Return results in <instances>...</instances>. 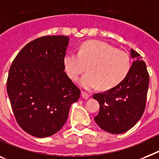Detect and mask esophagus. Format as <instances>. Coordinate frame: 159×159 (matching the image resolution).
Returning <instances> with one entry per match:
<instances>
[{"label": "esophagus", "mask_w": 159, "mask_h": 159, "mask_svg": "<svg viewBox=\"0 0 159 159\" xmlns=\"http://www.w3.org/2000/svg\"><path fill=\"white\" fill-rule=\"evenodd\" d=\"M81 95H82V97L83 98H85V99H87V98H89V97H90V94H87V93H86V92L84 91H82V93H81Z\"/></svg>", "instance_id": "obj_1"}]
</instances>
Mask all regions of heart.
<instances>
[{
	"label": "heart",
	"instance_id": "1",
	"mask_svg": "<svg viewBox=\"0 0 159 159\" xmlns=\"http://www.w3.org/2000/svg\"><path fill=\"white\" fill-rule=\"evenodd\" d=\"M64 66L72 80L77 79L87 66L88 73L78 81L79 86L85 90L99 86L102 90H109L126 77L130 69V57L128 53L105 43L89 41L82 45L78 53L65 55Z\"/></svg>",
	"mask_w": 159,
	"mask_h": 159
}]
</instances>
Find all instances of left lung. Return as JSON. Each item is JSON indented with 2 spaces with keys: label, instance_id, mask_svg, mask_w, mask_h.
<instances>
[{
  "label": "left lung",
  "instance_id": "obj_1",
  "mask_svg": "<svg viewBox=\"0 0 159 159\" xmlns=\"http://www.w3.org/2000/svg\"><path fill=\"white\" fill-rule=\"evenodd\" d=\"M130 55L135 61L125 79L111 90L93 96L100 107L94 117L96 124L112 134H121L133 128L145 111L149 73L140 54L131 49Z\"/></svg>",
  "mask_w": 159,
  "mask_h": 159
}]
</instances>
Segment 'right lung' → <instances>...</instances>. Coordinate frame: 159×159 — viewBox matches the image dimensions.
Masks as SVG:
<instances>
[{
  "label": "right lung",
  "mask_w": 159,
  "mask_h": 159,
  "mask_svg": "<svg viewBox=\"0 0 159 159\" xmlns=\"http://www.w3.org/2000/svg\"><path fill=\"white\" fill-rule=\"evenodd\" d=\"M69 39L43 36L17 55L9 69L7 93L16 120L30 135L48 137L65 124L80 90L64 70Z\"/></svg>",
  "instance_id": "obj_1"
}]
</instances>
